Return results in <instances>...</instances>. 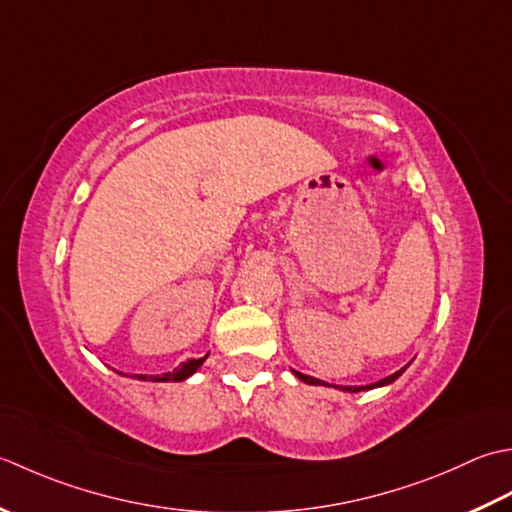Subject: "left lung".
Segmentation results:
<instances>
[{
    "mask_svg": "<svg viewBox=\"0 0 512 512\" xmlns=\"http://www.w3.org/2000/svg\"><path fill=\"white\" fill-rule=\"evenodd\" d=\"M406 371V367L404 369H400V371H395L393 375H389V378H384V380H380V382H375V384H369V387H340L342 391H351V393H358V391H367V389H375V387H384V384H391V382H395L400 378V375ZM296 373V378L298 380H302V382H307V384H325L327 387V382H322V380H316V378H311V375H305V373H298V371H294Z\"/></svg>",
    "mask_w": 512,
    "mask_h": 512,
    "instance_id": "left-lung-1",
    "label": "left lung"
}]
</instances>
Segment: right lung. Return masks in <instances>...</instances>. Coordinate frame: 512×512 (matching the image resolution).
Returning a JSON list of instances; mask_svg holds the SVG:
<instances>
[{
  "mask_svg": "<svg viewBox=\"0 0 512 512\" xmlns=\"http://www.w3.org/2000/svg\"><path fill=\"white\" fill-rule=\"evenodd\" d=\"M205 358H207V356L198 358V360H187V362L181 364L179 369H174V371H170V373H163V375H132V378L148 380V382H150V380H152V382H181V380H185V378H190V375L205 362Z\"/></svg>",
  "mask_w": 512,
  "mask_h": 512,
  "instance_id": "right-lung-1",
  "label": "right lung"
}]
</instances>
